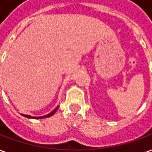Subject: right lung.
Returning <instances> with one entry per match:
<instances>
[{
    "mask_svg": "<svg viewBox=\"0 0 152 152\" xmlns=\"http://www.w3.org/2000/svg\"><path fill=\"white\" fill-rule=\"evenodd\" d=\"M59 108V106L58 107H56L52 111L51 113H48L47 115H45V116H41V117H34V116H31V115H28V114H23V113H21L23 116H24V117H26V118H34V119H39V118H48V117H50V116H52V115H54L55 113V112L57 111V109Z\"/></svg>",
    "mask_w": 152,
    "mask_h": 152,
    "instance_id": "1",
    "label": "right lung"
}]
</instances>
